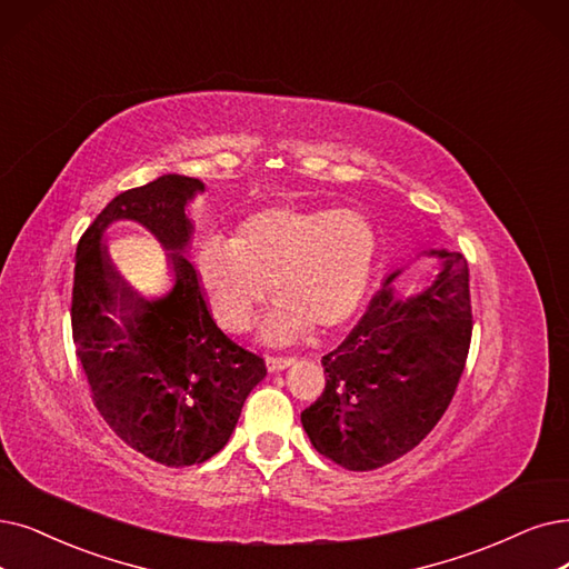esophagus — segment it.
I'll use <instances>...</instances> for the list:
<instances>
[{
  "label": "esophagus",
  "mask_w": 569,
  "mask_h": 569,
  "mask_svg": "<svg viewBox=\"0 0 569 569\" xmlns=\"http://www.w3.org/2000/svg\"><path fill=\"white\" fill-rule=\"evenodd\" d=\"M291 363H293V357H280V355H268L266 357V367H268L270 373H278V371L291 367Z\"/></svg>",
  "instance_id": "1"
}]
</instances>
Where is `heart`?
I'll use <instances>...</instances> for the list:
<instances>
[{
    "instance_id": "obj_1",
    "label": "heart",
    "mask_w": 569,
    "mask_h": 569,
    "mask_svg": "<svg viewBox=\"0 0 569 569\" xmlns=\"http://www.w3.org/2000/svg\"><path fill=\"white\" fill-rule=\"evenodd\" d=\"M378 238L357 210L268 206L247 214L231 242L212 238L196 252L198 280L217 320L233 331L249 325L268 297L280 299L261 336L289 340L350 320L367 291Z\"/></svg>"
}]
</instances>
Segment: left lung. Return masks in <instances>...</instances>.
I'll return each instance as SVG.
<instances>
[{"mask_svg":"<svg viewBox=\"0 0 569 569\" xmlns=\"http://www.w3.org/2000/svg\"><path fill=\"white\" fill-rule=\"evenodd\" d=\"M441 259L437 280L408 299L390 272L336 350L322 357V397L301 413L310 443L350 471H371L413 450L446 413L471 343L469 266L460 252Z\"/></svg>","mask_w":569,"mask_h":569,"instance_id":"8db88e82","label":"left lung"}]
</instances>
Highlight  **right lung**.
Returning <instances> with one entry per match:
<instances>
[{
	"mask_svg": "<svg viewBox=\"0 0 569 569\" xmlns=\"http://www.w3.org/2000/svg\"><path fill=\"white\" fill-rule=\"evenodd\" d=\"M200 191L206 184L184 174L123 191L77 247L72 336L90 397L113 435L166 467L200 465L219 452L266 376L263 359L214 325L187 259V206ZM113 220L144 224L169 249L176 284L166 298H140L112 268L101 236Z\"/></svg>",
	"mask_w": 569,
	"mask_h": 569,
	"instance_id": "obj_1",
	"label": "right lung"
}]
</instances>
